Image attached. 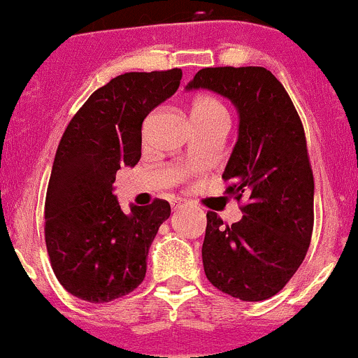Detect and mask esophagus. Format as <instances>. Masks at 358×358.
<instances>
[{
    "label": "esophagus",
    "mask_w": 358,
    "mask_h": 358,
    "mask_svg": "<svg viewBox=\"0 0 358 358\" xmlns=\"http://www.w3.org/2000/svg\"><path fill=\"white\" fill-rule=\"evenodd\" d=\"M184 205V201H174V203H172V208H174V210H178V208H180Z\"/></svg>",
    "instance_id": "1"
}]
</instances>
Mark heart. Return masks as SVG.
<instances>
[{
  "mask_svg": "<svg viewBox=\"0 0 358 358\" xmlns=\"http://www.w3.org/2000/svg\"><path fill=\"white\" fill-rule=\"evenodd\" d=\"M191 116L194 123L212 122V120H228L226 108L214 97L208 94H200L191 102Z\"/></svg>",
  "mask_w": 358,
  "mask_h": 358,
  "instance_id": "heart-1",
  "label": "heart"
}]
</instances>
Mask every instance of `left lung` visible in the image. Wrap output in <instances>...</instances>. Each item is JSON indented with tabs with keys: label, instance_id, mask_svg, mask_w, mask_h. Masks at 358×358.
I'll use <instances>...</instances> for the list:
<instances>
[{
	"label": "left lung",
	"instance_id": "8db88e82",
	"mask_svg": "<svg viewBox=\"0 0 358 358\" xmlns=\"http://www.w3.org/2000/svg\"><path fill=\"white\" fill-rule=\"evenodd\" d=\"M186 88L217 92L240 115L222 180L224 193L243 201V217L226 224L207 212L205 275L233 298L268 299L298 271L313 233V171L303 123L284 85L264 67H205Z\"/></svg>",
	"mask_w": 358,
	"mask_h": 358
}]
</instances>
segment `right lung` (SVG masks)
<instances>
[{
	"mask_svg": "<svg viewBox=\"0 0 358 358\" xmlns=\"http://www.w3.org/2000/svg\"><path fill=\"white\" fill-rule=\"evenodd\" d=\"M179 67L125 73L97 88L66 127L45 200V242L67 292L88 303L130 294L146 277V256L171 215L167 200L122 210L116 172L141 160L143 122L176 94Z\"/></svg>",
	"mask_w": 358,
	"mask_h": 358,
	"instance_id": "1",
	"label": "right lung"
}]
</instances>
